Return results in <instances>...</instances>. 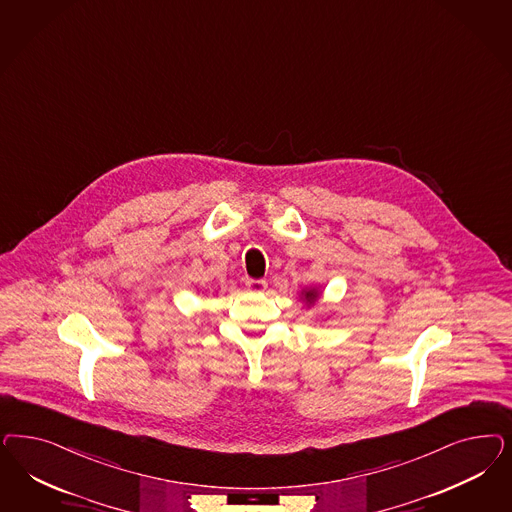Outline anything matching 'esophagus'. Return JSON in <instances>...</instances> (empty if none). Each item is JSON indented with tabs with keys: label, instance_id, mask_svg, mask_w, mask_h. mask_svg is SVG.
I'll return each mask as SVG.
<instances>
[{
	"label": "esophagus",
	"instance_id": "esophagus-1",
	"mask_svg": "<svg viewBox=\"0 0 512 512\" xmlns=\"http://www.w3.org/2000/svg\"><path fill=\"white\" fill-rule=\"evenodd\" d=\"M247 288L250 292H264L267 281L264 279H247Z\"/></svg>",
	"mask_w": 512,
	"mask_h": 512
}]
</instances>
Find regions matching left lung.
I'll return each mask as SVG.
<instances>
[{
	"label": "left lung",
	"instance_id": "1",
	"mask_svg": "<svg viewBox=\"0 0 512 512\" xmlns=\"http://www.w3.org/2000/svg\"><path fill=\"white\" fill-rule=\"evenodd\" d=\"M301 297L305 299L307 307H311V305H314V303H316V299L320 297V292H318L316 288H309V290H303V292H301Z\"/></svg>",
	"mask_w": 512,
	"mask_h": 512
}]
</instances>
